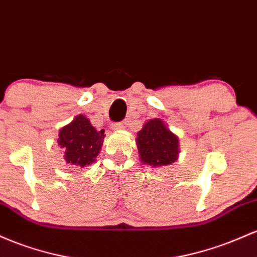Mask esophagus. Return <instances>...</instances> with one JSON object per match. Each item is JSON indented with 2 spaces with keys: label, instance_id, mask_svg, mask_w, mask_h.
I'll return each instance as SVG.
<instances>
[{
  "label": "esophagus",
  "instance_id": "esophagus-1",
  "mask_svg": "<svg viewBox=\"0 0 257 257\" xmlns=\"http://www.w3.org/2000/svg\"><path fill=\"white\" fill-rule=\"evenodd\" d=\"M126 123L125 122H115L111 125V128L113 130H123L126 127Z\"/></svg>",
  "mask_w": 257,
  "mask_h": 257
}]
</instances>
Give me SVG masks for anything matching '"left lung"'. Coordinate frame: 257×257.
Returning a JSON list of instances; mask_svg holds the SVG:
<instances>
[{
	"label": "left lung",
	"mask_w": 257,
	"mask_h": 257,
	"mask_svg": "<svg viewBox=\"0 0 257 257\" xmlns=\"http://www.w3.org/2000/svg\"><path fill=\"white\" fill-rule=\"evenodd\" d=\"M137 148L141 161L153 167L175 163L180 152L178 137L160 119H152L144 123L137 134Z\"/></svg>",
	"instance_id": "1"
}]
</instances>
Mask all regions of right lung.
<instances>
[{
    "instance_id": "1",
    "label": "right lung",
    "mask_w": 257,
    "mask_h": 257,
    "mask_svg": "<svg viewBox=\"0 0 257 257\" xmlns=\"http://www.w3.org/2000/svg\"><path fill=\"white\" fill-rule=\"evenodd\" d=\"M104 137V130L97 131L90 120L80 114L69 125L60 128L57 142L64 151L66 163L85 167L96 161Z\"/></svg>"
}]
</instances>
